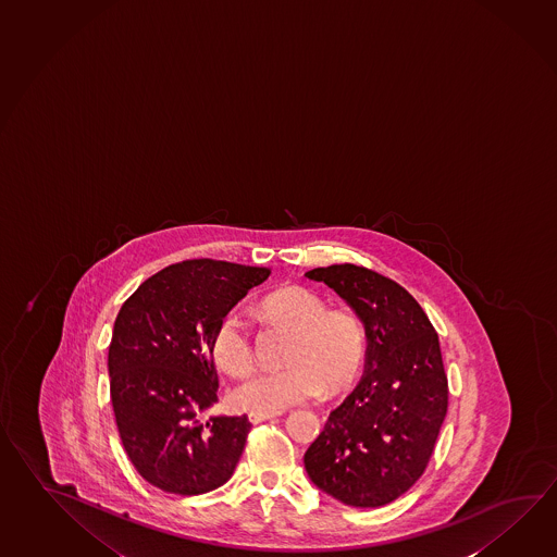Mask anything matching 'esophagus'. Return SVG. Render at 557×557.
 <instances>
[{"label": "esophagus", "instance_id": "1", "mask_svg": "<svg viewBox=\"0 0 557 557\" xmlns=\"http://www.w3.org/2000/svg\"><path fill=\"white\" fill-rule=\"evenodd\" d=\"M280 412H250L248 414V419H250L251 424H258L261 420L273 419V417H277Z\"/></svg>", "mask_w": 557, "mask_h": 557}]
</instances>
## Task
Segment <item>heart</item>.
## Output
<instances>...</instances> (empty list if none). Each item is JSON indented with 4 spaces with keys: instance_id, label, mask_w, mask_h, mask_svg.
Wrapping results in <instances>:
<instances>
[{
    "instance_id": "obj_1",
    "label": "heart",
    "mask_w": 557,
    "mask_h": 557,
    "mask_svg": "<svg viewBox=\"0 0 557 557\" xmlns=\"http://www.w3.org/2000/svg\"><path fill=\"white\" fill-rule=\"evenodd\" d=\"M275 325L294 331L282 371L256 373L232 391V403L250 412H277L325 391L335 393L351 383L364 357V331L349 309H327L315 292L289 285L261 304ZM212 357L230 376L246 375L253 364V347L244 321L230 313L220 321Z\"/></svg>"
}]
</instances>
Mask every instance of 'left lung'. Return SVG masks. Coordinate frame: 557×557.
Listing matches in <instances>:
<instances>
[{"mask_svg": "<svg viewBox=\"0 0 557 557\" xmlns=\"http://www.w3.org/2000/svg\"><path fill=\"white\" fill-rule=\"evenodd\" d=\"M306 277L351 307L367 337L363 379L307 448V476L347 506H385L422 476L446 417L438 335L417 299L381 273L341 263Z\"/></svg>", "mask_w": 557, "mask_h": 557, "instance_id": "8db88e82", "label": "left lung"}]
</instances>
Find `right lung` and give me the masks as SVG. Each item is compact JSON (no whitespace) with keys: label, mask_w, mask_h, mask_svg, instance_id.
<instances>
[{"label":"right lung","mask_w":557,"mask_h":557,"mask_svg":"<svg viewBox=\"0 0 557 557\" xmlns=\"http://www.w3.org/2000/svg\"><path fill=\"white\" fill-rule=\"evenodd\" d=\"M268 268L188 260L138 285L114 319L109 376L126 455L152 486L196 496L226 484L250 420L202 412L218 403L212 339Z\"/></svg>","instance_id":"1"}]
</instances>
